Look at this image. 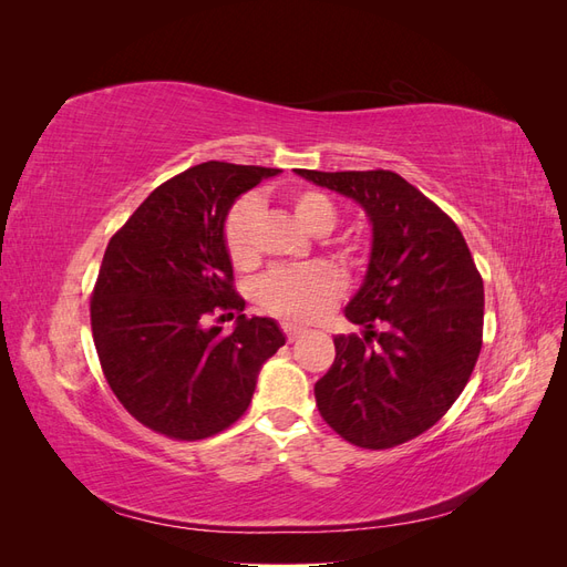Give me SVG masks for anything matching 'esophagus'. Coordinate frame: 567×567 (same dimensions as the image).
Returning a JSON list of instances; mask_svg holds the SVG:
<instances>
[{"label":"esophagus","mask_w":567,"mask_h":567,"mask_svg":"<svg viewBox=\"0 0 567 567\" xmlns=\"http://www.w3.org/2000/svg\"><path fill=\"white\" fill-rule=\"evenodd\" d=\"M284 333H286L288 342H293L305 333V329H302V326H296V323H284Z\"/></svg>","instance_id":"1"}]
</instances>
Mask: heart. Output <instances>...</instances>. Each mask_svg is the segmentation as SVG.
I'll list each match as a JSON object with an SVG mask.
<instances>
[{
  "mask_svg": "<svg viewBox=\"0 0 567 567\" xmlns=\"http://www.w3.org/2000/svg\"><path fill=\"white\" fill-rule=\"evenodd\" d=\"M290 208H293L298 225L315 236L329 234L338 221L336 203L326 194L317 192V188H298L290 196ZM257 217H260V203L252 196L238 198L227 213L221 236H225V248L236 269H248L257 260ZM346 255L357 257L359 252L354 246H348ZM338 290L340 281L336 269L323 262H310L300 267L271 269L265 274L260 284H257V300L279 317L312 321L331 310Z\"/></svg>",
  "mask_w": 567,
  "mask_h": 567,
  "instance_id": "b5f03b06",
  "label": "heart"
}]
</instances>
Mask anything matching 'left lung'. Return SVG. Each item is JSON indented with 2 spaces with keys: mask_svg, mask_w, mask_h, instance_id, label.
Returning <instances> with one entry per match:
<instances>
[{
  "mask_svg": "<svg viewBox=\"0 0 567 567\" xmlns=\"http://www.w3.org/2000/svg\"><path fill=\"white\" fill-rule=\"evenodd\" d=\"M371 225L364 281L346 317L364 336H336L315 385L319 414L364 450H390L435 425L466 388L483 348L485 288L454 221L390 169L317 173Z\"/></svg>",
  "mask_w": 567,
  "mask_h": 567,
  "instance_id": "left-lung-1",
  "label": "left lung"
}]
</instances>
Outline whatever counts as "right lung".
Instances as JSON below:
<instances>
[{"mask_svg": "<svg viewBox=\"0 0 567 567\" xmlns=\"http://www.w3.org/2000/svg\"><path fill=\"white\" fill-rule=\"evenodd\" d=\"M279 173L200 163L161 184L111 238L92 296L94 346L115 398L151 431L175 440L225 431L286 342L269 317L238 315L229 336L205 326L215 310L246 307L231 286L227 213Z\"/></svg>", "mask_w": 567, "mask_h": 567, "instance_id": "right-lung-1", "label": "right lung"}]
</instances>
